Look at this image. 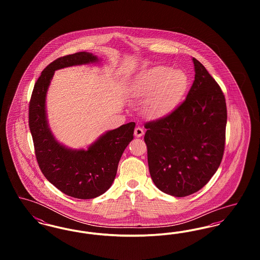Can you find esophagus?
<instances>
[{"instance_id":"obj_1","label":"esophagus","mask_w":260,"mask_h":260,"mask_svg":"<svg viewBox=\"0 0 260 260\" xmlns=\"http://www.w3.org/2000/svg\"><path fill=\"white\" fill-rule=\"evenodd\" d=\"M143 135H144L143 128H141L140 126H136V128H135V136L136 137H141Z\"/></svg>"}]
</instances>
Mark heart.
Here are the masks:
<instances>
[{
  "instance_id": "heart-1",
  "label": "heart",
  "mask_w": 260,
  "mask_h": 260,
  "mask_svg": "<svg viewBox=\"0 0 260 260\" xmlns=\"http://www.w3.org/2000/svg\"><path fill=\"white\" fill-rule=\"evenodd\" d=\"M189 78L183 70L159 65L138 75L133 85L134 94L147 99L144 112L151 119H161L177 107L185 95Z\"/></svg>"
}]
</instances>
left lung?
<instances>
[{
	"label": "left lung",
	"instance_id": "8db88e82",
	"mask_svg": "<svg viewBox=\"0 0 260 260\" xmlns=\"http://www.w3.org/2000/svg\"><path fill=\"white\" fill-rule=\"evenodd\" d=\"M195 80L171 114L145 124L149 172L161 192L186 197L216 173L225 146L227 109L222 90L205 66L192 58Z\"/></svg>",
	"mask_w": 260,
	"mask_h": 260
}]
</instances>
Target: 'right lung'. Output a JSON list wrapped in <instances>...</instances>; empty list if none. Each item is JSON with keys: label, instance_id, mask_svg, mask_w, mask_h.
<instances>
[{"label": "right lung", "instance_id": "obj_1", "mask_svg": "<svg viewBox=\"0 0 260 260\" xmlns=\"http://www.w3.org/2000/svg\"><path fill=\"white\" fill-rule=\"evenodd\" d=\"M99 61L96 55L81 51L51 62L39 77L29 104V127L42 173L64 194L83 200L96 198L111 187L122 154L134 139L136 123L106 132L87 150L68 148L50 131L46 98L56 70Z\"/></svg>", "mask_w": 260, "mask_h": 260}]
</instances>
